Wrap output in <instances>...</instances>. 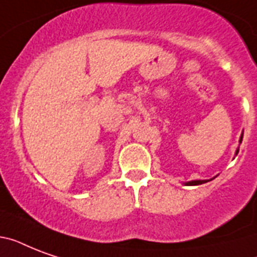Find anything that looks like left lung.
Wrapping results in <instances>:
<instances>
[{"label":"left lung","instance_id":"obj_1","mask_svg":"<svg viewBox=\"0 0 257 257\" xmlns=\"http://www.w3.org/2000/svg\"><path fill=\"white\" fill-rule=\"evenodd\" d=\"M241 141H243V133H241V136H240L239 144H241ZM237 153H239V148L236 149L235 155H237ZM215 177H212V179H209V180H191V181H187V183H184V184H185V185H200V184H204V183H208V181H211V180H213Z\"/></svg>","mask_w":257,"mask_h":257}]
</instances>
